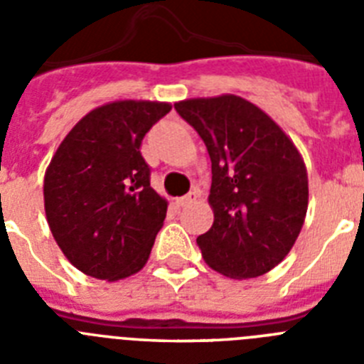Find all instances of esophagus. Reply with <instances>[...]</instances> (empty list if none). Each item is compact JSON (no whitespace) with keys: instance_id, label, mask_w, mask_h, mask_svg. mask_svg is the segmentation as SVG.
Returning a JSON list of instances; mask_svg holds the SVG:
<instances>
[{"instance_id":"esophagus-1","label":"esophagus","mask_w":364,"mask_h":364,"mask_svg":"<svg viewBox=\"0 0 364 364\" xmlns=\"http://www.w3.org/2000/svg\"><path fill=\"white\" fill-rule=\"evenodd\" d=\"M195 200H197V193L191 191V193H188V195H186V197L176 198V204H178L180 208H186V205L193 204V202H195Z\"/></svg>"}]
</instances>
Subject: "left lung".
I'll return each mask as SVG.
<instances>
[{
    "mask_svg": "<svg viewBox=\"0 0 364 364\" xmlns=\"http://www.w3.org/2000/svg\"><path fill=\"white\" fill-rule=\"evenodd\" d=\"M211 159L213 226L197 239L215 272L264 275L290 253L308 210V175L297 147L262 109L235 95L176 102Z\"/></svg>",
    "mask_w": 364,
    "mask_h": 364,
    "instance_id": "left-lung-1",
    "label": "left lung"
}]
</instances>
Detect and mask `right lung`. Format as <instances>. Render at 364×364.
<instances>
[{
  "label": "right lung",
  "instance_id": "obj_1",
  "mask_svg": "<svg viewBox=\"0 0 364 364\" xmlns=\"http://www.w3.org/2000/svg\"><path fill=\"white\" fill-rule=\"evenodd\" d=\"M166 102L122 100L92 109L69 131L43 180L45 215L74 268L104 281L140 272L166 218L140 153Z\"/></svg>",
  "mask_w": 364,
  "mask_h": 364
}]
</instances>
